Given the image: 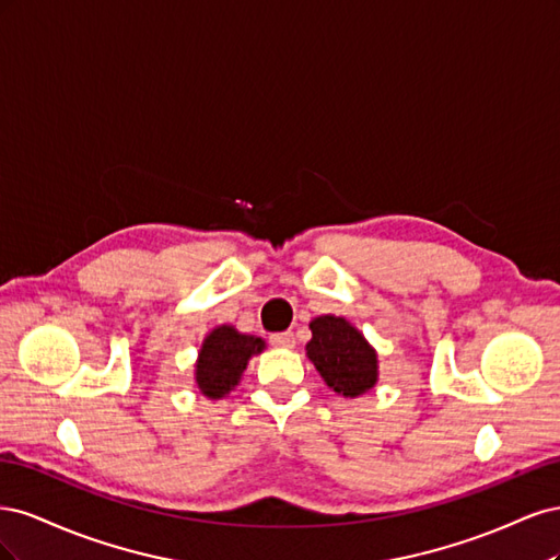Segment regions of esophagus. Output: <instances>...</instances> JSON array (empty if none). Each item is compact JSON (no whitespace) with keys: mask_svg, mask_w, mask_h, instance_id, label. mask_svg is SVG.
Instances as JSON below:
<instances>
[{"mask_svg":"<svg viewBox=\"0 0 560 560\" xmlns=\"http://www.w3.org/2000/svg\"><path fill=\"white\" fill-rule=\"evenodd\" d=\"M270 343H273L276 348H284V350H292V348L296 346V341H294V334H292V331L273 334V336H270Z\"/></svg>","mask_w":560,"mask_h":560,"instance_id":"1","label":"esophagus"}]
</instances>
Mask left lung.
<instances>
[{"label": "left lung", "instance_id": "1", "mask_svg": "<svg viewBox=\"0 0 560 560\" xmlns=\"http://www.w3.org/2000/svg\"><path fill=\"white\" fill-rule=\"evenodd\" d=\"M311 331L306 354L336 395L354 399L376 387L378 352L352 322L338 315H319L311 319Z\"/></svg>", "mask_w": 560, "mask_h": 560}]
</instances>
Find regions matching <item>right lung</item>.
<instances>
[{"instance_id": "add662e5", "label": "right lung", "mask_w": 560, "mask_h": 560, "mask_svg": "<svg viewBox=\"0 0 560 560\" xmlns=\"http://www.w3.org/2000/svg\"><path fill=\"white\" fill-rule=\"evenodd\" d=\"M266 350V341L254 334H243L233 325L214 327L198 350L194 381L198 393L208 399L226 397L241 383L254 354Z\"/></svg>"}]
</instances>
